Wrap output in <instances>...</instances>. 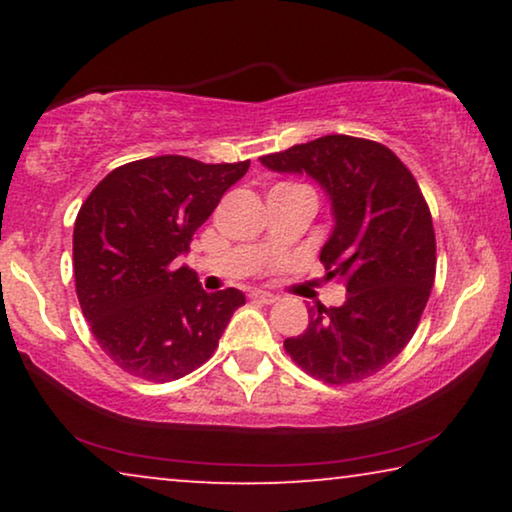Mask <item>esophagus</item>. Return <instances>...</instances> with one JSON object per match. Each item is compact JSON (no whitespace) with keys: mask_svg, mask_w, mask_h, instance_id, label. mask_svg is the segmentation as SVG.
<instances>
[{"mask_svg":"<svg viewBox=\"0 0 512 512\" xmlns=\"http://www.w3.org/2000/svg\"><path fill=\"white\" fill-rule=\"evenodd\" d=\"M251 300H256V303H263V305H272L277 300V296L270 291H254L251 293Z\"/></svg>","mask_w":512,"mask_h":512,"instance_id":"34e87169","label":"esophagus"}]
</instances>
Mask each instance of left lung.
Masks as SVG:
<instances>
[{
    "instance_id": "obj_1",
    "label": "left lung",
    "mask_w": 512,
    "mask_h": 512,
    "mask_svg": "<svg viewBox=\"0 0 512 512\" xmlns=\"http://www.w3.org/2000/svg\"><path fill=\"white\" fill-rule=\"evenodd\" d=\"M272 172L307 174L333 207L319 261L347 286L340 307H310V324L284 349L326 384L380 373L417 331L436 277V235L412 172L384 144L326 135L263 156Z\"/></svg>"
}]
</instances>
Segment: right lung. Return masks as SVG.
<instances>
[{
  "label": "right lung",
  "mask_w": 512,
  "mask_h": 512,
  "mask_svg": "<svg viewBox=\"0 0 512 512\" xmlns=\"http://www.w3.org/2000/svg\"><path fill=\"white\" fill-rule=\"evenodd\" d=\"M249 170L158 156L116 167L93 188L74 223V279L83 317L104 354L149 382L200 368L244 293L202 291L177 258L223 193Z\"/></svg>",
  "instance_id": "right-lung-1"
}]
</instances>
